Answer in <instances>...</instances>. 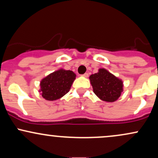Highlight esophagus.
Instances as JSON below:
<instances>
[{
    "mask_svg": "<svg viewBox=\"0 0 158 158\" xmlns=\"http://www.w3.org/2000/svg\"><path fill=\"white\" fill-rule=\"evenodd\" d=\"M82 76V77H88V73H84L83 74V75H81Z\"/></svg>",
    "mask_w": 158,
    "mask_h": 158,
    "instance_id": "obj_1",
    "label": "esophagus"
}]
</instances>
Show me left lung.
I'll list each match as a JSON object with an SVG mask.
<instances>
[{"label":"left lung","mask_w":158,"mask_h":158,"mask_svg":"<svg viewBox=\"0 0 158 158\" xmlns=\"http://www.w3.org/2000/svg\"><path fill=\"white\" fill-rule=\"evenodd\" d=\"M90 83L94 94L103 101L113 102L120 97L123 92V81L106 69L90 75Z\"/></svg>","instance_id":"8db88e82"}]
</instances>
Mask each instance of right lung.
I'll return each mask as SVG.
<instances>
[{
    "instance_id": "obj_1",
    "label": "right lung",
    "mask_w": 158,
    "mask_h": 158,
    "mask_svg": "<svg viewBox=\"0 0 158 158\" xmlns=\"http://www.w3.org/2000/svg\"><path fill=\"white\" fill-rule=\"evenodd\" d=\"M75 79L76 74L71 70L60 69L50 73L41 81V96L49 101L62 97L68 93Z\"/></svg>"
}]
</instances>
